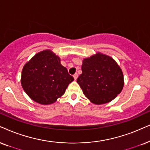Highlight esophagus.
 Here are the masks:
<instances>
[{"label": "esophagus", "instance_id": "obj_1", "mask_svg": "<svg viewBox=\"0 0 150 150\" xmlns=\"http://www.w3.org/2000/svg\"><path fill=\"white\" fill-rule=\"evenodd\" d=\"M73 77H74V79H75V80H76V79H77V77H78V75H77V73L74 74Z\"/></svg>", "mask_w": 150, "mask_h": 150}]
</instances>
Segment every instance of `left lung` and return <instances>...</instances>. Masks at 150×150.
Returning <instances> with one entry per match:
<instances>
[{
  "label": "left lung",
  "mask_w": 150,
  "mask_h": 150,
  "mask_svg": "<svg viewBox=\"0 0 150 150\" xmlns=\"http://www.w3.org/2000/svg\"><path fill=\"white\" fill-rule=\"evenodd\" d=\"M81 71L77 82L84 96L93 104L111 101L124 86L122 70L112 58L105 54L97 53L84 59Z\"/></svg>",
  "instance_id": "1"
}]
</instances>
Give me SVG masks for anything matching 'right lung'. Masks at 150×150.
Masks as SVG:
<instances>
[{
	"label": "right lung",
	"instance_id": "right-lung-1",
	"mask_svg": "<svg viewBox=\"0 0 150 150\" xmlns=\"http://www.w3.org/2000/svg\"><path fill=\"white\" fill-rule=\"evenodd\" d=\"M73 80L60 63V58L49 50L37 53L22 71L23 88L32 100L41 105L54 103Z\"/></svg>",
	"mask_w": 150,
	"mask_h": 150
}]
</instances>
